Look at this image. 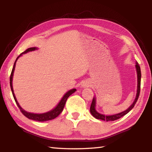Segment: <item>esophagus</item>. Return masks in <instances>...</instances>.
<instances>
[{
    "instance_id": "1",
    "label": "esophagus",
    "mask_w": 152,
    "mask_h": 152,
    "mask_svg": "<svg viewBox=\"0 0 152 152\" xmlns=\"http://www.w3.org/2000/svg\"><path fill=\"white\" fill-rule=\"evenodd\" d=\"M90 86V83L88 82H84L82 85V88H88V87Z\"/></svg>"
}]
</instances>
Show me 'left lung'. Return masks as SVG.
<instances>
[{"label": "left lung", "mask_w": 152, "mask_h": 152, "mask_svg": "<svg viewBox=\"0 0 152 152\" xmlns=\"http://www.w3.org/2000/svg\"><path fill=\"white\" fill-rule=\"evenodd\" d=\"M136 70H137V95L136 97H135L134 101L133 102V104H132L129 108H127L126 110L119 113V114H114V115H105L104 114H101L99 113L95 109V106H96V99L95 97H93V101L91 102V106H90V112L92 114L93 117L97 119H101V120L103 121H115L116 119H118L119 118H121L123 116L125 115V114H127V113L129 112L133 108L135 104L137 101V100L138 99V96H139L140 95V82H141V71H140V67L139 66V64L137 62H136Z\"/></svg>", "instance_id": "left-lung-1"}]
</instances>
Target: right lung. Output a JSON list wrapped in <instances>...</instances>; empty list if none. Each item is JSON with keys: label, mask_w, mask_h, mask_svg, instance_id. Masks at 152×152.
Segmentation results:
<instances>
[{"label": "right lung", "mask_w": 152, "mask_h": 152, "mask_svg": "<svg viewBox=\"0 0 152 152\" xmlns=\"http://www.w3.org/2000/svg\"><path fill=\"white\" fill-rule=\"evenodd\" d=\"M37 50V48L36 47H33V48H28L27 50H25L23 52L21 53L19 56L17 57V59H16L14 64V66H13V69L12 70V72H11V75L10 77V88H11V90H12V95L13 96H14L15 101L16 102V104H17L18 106L19 107V110H20V111L21 112V113L23 114L25 117H27V118L30 119H33V120L34 121H48V120H51V119H53L54 118H57L58 115H59L61 112H62L63 110L64 107V105H65V103L67 99L69 97V96L71 95L73 93L75 92L76 91V89H70L69 90V91H67L65 94L64 95V96H63V98L61 99V100L60 101V102H59V104L57 105V106L55 108L52 109L51 110L46 112V113H43V114H34V113H30V112H26L25 110H24L23 109L20 105L19 104V103L17 101V99L15 98V96L14 95V90H13V87H12V79H13V75H14V70H15V64H16V61H18V58L21 56L24 53H26L29 52V51H34Z\"/></svg>", "instance_id": "right-lung-1"}]
</instances>
